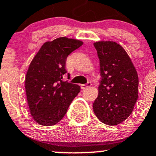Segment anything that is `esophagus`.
<instances>
[{
    "instance_id": "obj_1",
    "label": "esophagus",
    "mask_w": 156,
    "mask_h": 156,
    "mask_svg": "<svg viewBox=\"0 0 156 156\" xmlns=\"http://www.w3.org/2000/svg\"><path fill=\"white\" fill-rule=\"evenodd\" d=\"M91 85H92V84H91V82H88L87 84H83V85H81V88L83 90L86 89V88H87V87H90Z\"/></svg>"
}]
</instances>
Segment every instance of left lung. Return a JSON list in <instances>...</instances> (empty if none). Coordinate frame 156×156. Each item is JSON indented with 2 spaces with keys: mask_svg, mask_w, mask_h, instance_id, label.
<instances>
[{
  "mask_svg": "<svg viewBox=\"0 0 156 156\" xmlns=\"http://www.w3.org/2000/svg\"><path fill=\"white\" fill-rule=\"evenodd\" d=\"M101 80L93 104L102 122L118 125L129 118L138 98V74L126 50L114 41L94 43Z\"/></svg>",
  "mask_w": 156,
  "mask_h": 156,
  "instance_id": "left-lung-1",
  "label": "left lung"
}]
</instances>
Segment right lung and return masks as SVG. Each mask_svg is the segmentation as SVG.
<instances>
[{
    "label": "right lung",
    "mask_w": 156,
    "mask_h": 156,
    "mask_svg": "<svg viewBox=\"0 0 156 156\" xmlns=\"http://www.w3.org/2000/svg\"><path fill=\"white\" fill-rule=\"evenodd\" d=\"M83 44L81 41L61 37L44 44L29 66L25 90L30 114L37 123L52 126L66 114L80 87L68 81L66 58Z\"/></svg>",
    "instance_id": "right-lung-1"
}]
</instances>
